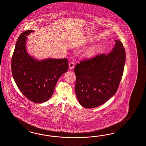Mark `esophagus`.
Returning a JSON list of instances; mask_svg holds the SVG:
<instances>
[{
    "instance_id": "obj_1",
    "label": "esophagus",
    "mask_w": 146,
    "mask_h": 146,
    "mask_svg": "<svg viewBox=\"0 0 146 146\" xmlns=\"http://www.w3.org/2000/svg\"><path fill=\"white\" fill-rule=\"evenodd\" d=\"M69 66L70 68H74V63L73 61H71L70 63H69Z\"/></svg>"
}]
</instances>
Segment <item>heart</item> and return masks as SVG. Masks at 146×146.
I'll use <instances>...</instances> for the list:
<instances>
[{
    "mask_svg": "<svg viewBox=\"0 0 146 146\" xmlns=\"http://www.w3.org/2000/svg\"><path fill=\"white\" fill-rule=\"evenodd\" d=\"M96 50L94 48H91L90 49H89V50L87 52V55L88 56H92L94 54L96 53Z\"/></svg>",
    "mask_w": 146,
    "mask_h": 146,
    "instance_id": "heart-1",
    "label": "heart"
}]
</instances>
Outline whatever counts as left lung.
<instances>
[{
  "label": "left lung",
  "instance_id": "8db88e82",
  "mask_svg": "<svg viewBox=\"0 0 146 146\" xmlns=\"http://www.w3.org/2000/svg\"><path fill=\"white\" fill-rule=\"evenodd\" d=\"M114 41L110 53L81 60L75 66V93L84 108L99 107L117 91L123 73L125 52L120 40Z\"/></svg>",
  "mask_w": 146,
  "mask_h": 146
}]
</instances>
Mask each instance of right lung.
<instances>
[{
  "mask_svg": "<svg viewBox=\"0 0 146 146\" xmlns=\"http://www.w3.org/2000/svg\"><path fill=\"white\" fill-rule=\"evenodd\" d=\"M27 30L19 36L11 59L15 82L23 95L34 103L46 102L52 96L58 78L68 69L67 58L36 60L26 50Z\"/></svg>",
  "mask_w": 146,
  "mask_h": 146,
  "instance_id": "right-lung-1",
  "label": "right lung"
}]
</instances>
